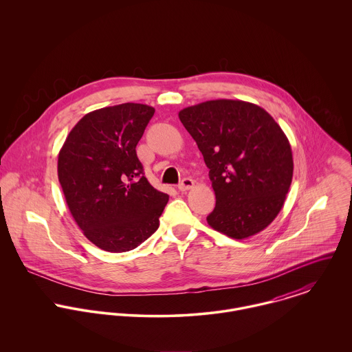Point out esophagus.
<instances>
[{
  "label": "esophagus",
  "instance_id": "obj_1",
  "mask_svg": "<svg viewBox=\"0 0 352 352\" xmlns=\"http://www.w3.org/2000/svg\"><path fill=\"white\" fill-rule=\"evenodd\" d=\"M194 184H195V182H194L192 179H190V177H184V179L180 182V184L177 186V188H179L182 192H184V191L191 190V188L194 187Z\"/></svg>",
  "mask_w": 352,
  "mask_h": 352
}]
</instances>
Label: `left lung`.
<instances>
[{"label":"left lung","instance_id":"obj_1","mask_svg":"<svg viewBox=\"0 0 352 352\" xmlns=\"http://www.w3.org/2000/svg\"><path fill=\"white\" fill-rule=\"evenodd\" d=\"M210 169L215 208L208 225L243 240L265 229L283 207L293 179L287 137L261 107L210 100L179 112Z\"/></svg>","mask_w":352,"mask_h":352}]
</instances>
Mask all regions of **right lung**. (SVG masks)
Segmentation results:
<instances>
[{
  "mask_svg": "<svg viewBox=\"0 0 352 352\" xmlns=\"http://www.w3.org/2000/svg\"><path fill=\"white\" fill-rule=\"evenodd\" d=\"M154 115L124 102L87 113L58 154V179L85 237L102 251L137 248L160 226L169 197L144 173L137 145Z\"/></svg>",
  "mask_w": 352,
  "mask_h": 352,
  "instance_id": "right-lung-1",
  "label": "right lung"
}]
</instances>
